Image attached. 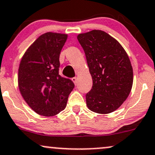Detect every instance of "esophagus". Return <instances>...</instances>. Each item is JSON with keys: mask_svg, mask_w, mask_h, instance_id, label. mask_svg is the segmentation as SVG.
<instances>
[{"mask_svg": "<svg viewBox=\"0 0 155 155\" xmlns=\"http://www.w3.org/2000/svg\"><path fill=\"white\" fill-rule=\"evenodd\" d=\"M72 81H73V83H74V85H77V83H78V78H76V77H74V78H72Z\"/></svg>", "mask_w": 155, "mask_h": 155, "instance_id": "esophagus-1", "label": "esophagus"}]
</instances>
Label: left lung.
<instances>
[{
    "label": "left lung",
    "instance_id": "8db88e82",
    "mask_svg": "<svg viewBox=\"0 0 155 155\" xmlns=\"http://www.w3.org/2000/svg\"><path fill=\"white\" fill-rule=\"evenodd\" d=\"M93 79L86 94L87 108L107 114L127 100L133 85V69L125 49L106 32L92 30L78 35Z\"/></svg>",
    "mask_w": 155,
    "mask_h": 155
}]
</instances>
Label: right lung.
Masks as SVG:
<instances>
[{
  "label": "right lung",
  "mask_w": 155,
  "mask_h": 155,
  "mask_svg": "<svg viewBox=\"0 0 155 155\" xmlns=\"http://www.w3.org/2000/svg\"><path fill=\"white\" fill-rule=\"evenodd\" d=\"M68 34L47 32L23 55L18 68L21 94L34 111L53 116L65 108L74 85L59 74L60 54Z\"/></svg>",
  "instance_id": "obj_1"
}]
</instances>
